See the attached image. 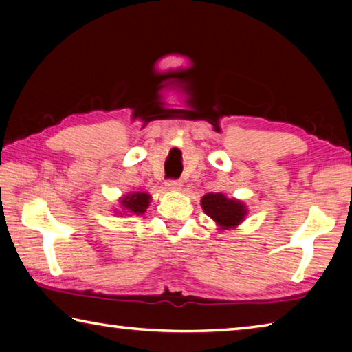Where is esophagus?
Instances as JSON below:
<instances>
[{
	"instance_id": "obj_1",
	"label": "esophagus",
	"mask_w": 352,
	"mask_h": 352,
	"mask_svg": "<svg viewBox=\"0 0 352 352\" xmlns=\"http://www.w3.org/2000/svg\"><path fill=\"white\" fill-rule=\"evenodd\" d=\"M182 186H183V184H182L180 180H170V182L166 183V188H168L169 190H174V192H175V190H180Z\"/></svg>"
}]
</instances>
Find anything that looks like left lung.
<instances>
[{
    "label": "left lung",
    "mask_w": 352,
    "mask_h": 352,
    "mask_svg": "<svg viewBox=\"0 0 352 352\" xmlns=\"http://www.w3.org/2000/svg\"><path fill=\"white\" fill-rule=\"evenodd\" d=\"M201 210L217 225V230L237 228L245 220L248 210L242 200L228 199L222 192L205 194L200 200Z\"/></svg>",
    "instance_id": "left-lung-1"
}]
</instances>
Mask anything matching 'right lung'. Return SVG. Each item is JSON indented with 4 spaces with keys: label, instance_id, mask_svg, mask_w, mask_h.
I'll use <instances>...</instances> for the list:
<instances>
[{
    "label": "right lung",
    "instance_id": "add662e5",
    "mask_svg": "<svg viewBox=\"0 0 352 352\" xmlns=\"http://www.w3.org/2000/svg\"><path fill=\"white\" fill-rule=\"evenodd\" d=\"M151 200L152 195L147 192H129L119 197L121 210H115V214H119V216H141L146 212Z\"/></svg>",
    "mask_w": 352,
    "mask_h": 352
}]
</instances>
